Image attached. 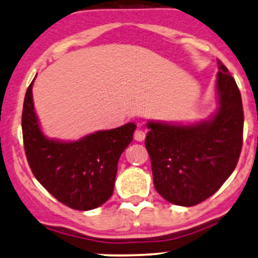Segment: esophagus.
<instances>
[{"instance_id":"34e87169","label":"esophagus","mask_w":258,"mask_h":258,"mask_svg":"<svg viewBox=\"0 0 258 258\" xmlns=\"http://www.w3.org/2000/svg\"><path fill=\"white\" fill-rule=\"evenodd\" d=\"M145 138H146V133L144 132L142 129H138L135 130L134 133V139L136 141H144Z\"/></svg>"}]
</instances>
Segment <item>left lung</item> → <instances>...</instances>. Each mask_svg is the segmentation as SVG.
Here are the masks:
<instances>
[{
    "label": "left lung",
    "mask_w": 258,
    "mask_h": 258,
    "mask_svg": "<svg viewBox=\"0 0 258 258\" xmlns=\"http://www.w3.org/2000/svg\"><path fill=\"white\" fill-rule=\"evenodd\" d=\"M219 108L209 120L182 125L148 122L145 140L157 192L165 201L193 207L231 176L243 146L244 112L239 88L219 60Z\"/></svg>",
    "instance_id": "8db88e82"
}]
</instances>
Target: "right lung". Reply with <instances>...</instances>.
<instances>
[{
	"instance_id": "obj_1",
	"label": "right lung",
	"mask_w": 258,
	"mask_h": 258,
	"mask_svg": "<svg viewBox=\"0 0 258 258\" xmlns=\"http://www.w3.org/2000/svg\"><path fill=\"white\" fill-rule=\"evenodd\" d=\"M33 81L21 116L24 148L33 176L66 207L81 211L100 207L113 193L118 160L133 141L136 125L100 130L72 142L45 138L33 107Z\"/></svg>"
}]
</instances>
